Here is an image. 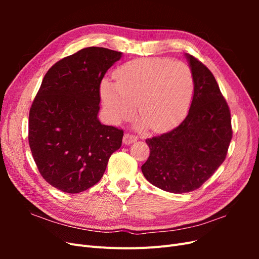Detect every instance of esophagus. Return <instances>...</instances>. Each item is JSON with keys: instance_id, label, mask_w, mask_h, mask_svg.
<instances>
[{"instance_id": "obj_1", "label": "esophagus", "mask_w": 259, "mask_h": 259, "mask_svg": "<svg viewBox=\"0 0 259 259\" xmlns=\"http://www.w3.org/2000/svg\"><path fill=\"white\" fill-rule=\"evenodd\" d=\"M136 140H137V137L133 134H130V133H126V134H125L123 137V143L125 145H131L134 142H136Z\"/></svg>"}]
</instances>
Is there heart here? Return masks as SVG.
Masks as SVG:
<instances>
[{"label":"heart","instance_id":"heart-1","mask_svg":"<svg viewBox=\"0 0 259 259\" xmlns=\"http://www.w3.org/2000/svg\"><path fill=\"white\" fill-rule=\"evenodd\" d=\"M115 83L104 81L100 96L113 123L138 112L140 126L155 132L176 126L189 109L193 95V74L189 66L167 58H142L122 65L114 72Z\"/></svg>","mask_w":259,"mask_h":259}]
</instances>
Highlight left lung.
Listing matches in <instances>:
<instances>
[{
    "label": "left lung",
    "mask_w": 259,
    "mask_h": 259,
    "mask_svg": "<svg viewBox=\"0 0 259 259\" xmlns=\"http://www.w3.org/2000/svg\"><path fill=\"white\" fill-rule=\"evenodd\" d=\"M194 81L185 120L170 132L146 139L150 154L142 166L149 183L171 193L198 189L225 161L232 138L230 109L209 69L186 55Z\"/></svg>",
    "instance_id": "8db88e82"
}]
</instances>
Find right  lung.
I'll use <instances>...</instances> for the list:
<instances>
[{
  "label": "right lung",
  "mask_w": 259,
  "mask_h": 259,
  "mask_svg": "<svg viewBox=\"0 0 259 259\" xmlns=\"http://www.w3.org/2000/svg\"><path fill=\"white\" fill-rule=\"evenodd\" d=\"M122 53L86 48L57 61L45 74L29 112V146L42 177L79 193L103 177L123 130L98 120L100 83Z\"/></svg>",
  "instance_id": "add662e5"
}]
</instances>
